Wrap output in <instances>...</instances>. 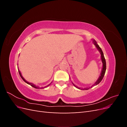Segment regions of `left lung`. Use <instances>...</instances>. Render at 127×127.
<instances>
[{"instance_id":"left-lung-1","label":"left lung","mask_w":127,"mask_h":127,"mask_svg":"<svg viewBox=\"0 0 127 127\" xmlns=\"http://www.w3.org/2000/svg\"><path fill=\"white\" fill-rule=\"evenodd\" d=\"M93 43H94V44L95 45L96 48H97V49L98 50V51L99 52V53H100L101 54V61H102V63L103 64V66H102V70H101V74L100 75H99L98 78L97 79V80H96V82L93 85L91 86V87H87V88H79L78 87H77V86H76L75 85H74V84H73L72 83V84L74 85L76 88H78V89L79 90H88L90 89V88H91V87H92L93 86H95V85H97V84H98L99 83H100L101 82V80L103 79V77L105 75V71H106V61H105V58L104 57V54H103V52L102 50V49H101V48L99 47V45L97 44V42H96V41L95 40H93Z\"/></svg>"}]
</instances>
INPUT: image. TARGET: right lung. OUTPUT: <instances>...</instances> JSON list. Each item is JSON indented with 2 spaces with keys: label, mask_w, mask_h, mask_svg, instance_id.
<instances>
[{
  "label": "right lung",
  "mask_w": 127,
  "mask_h": 127,
  "mask_svg": "<svg viewBox=\"0 0 127 127\" xmlns=\"http://www.w3.org/2000/svg\"><path fill=\"white\" fill-rule=\"evenodd\" d=\"M17 66H18V64H17ZM18 72H19V74H20V76H21V77L22 78V79L24 80V81L26 83H27L28 84H29V85H30L31 86H32L33 87H34V88H37V89H39V88H42V89H43V88H45V87H48L51 84V83L50 84H49V85H48L47 86H44V87H40L39 86H36L35 85H34V84H33V83H29V82H28V81H26V80L24 79V78L22 76V74H21V71H20V70H19V69H18Z\"/></svg>",
  "instance_id": "1"
}]
</instances>
